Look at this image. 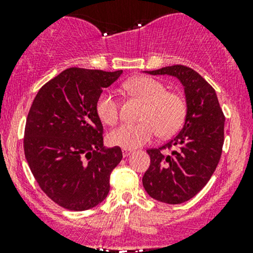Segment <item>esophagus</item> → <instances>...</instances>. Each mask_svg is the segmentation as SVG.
<instances>
[{
  "label": "esophagus",
  "mask_w": 253,
  "mask_h": 253,
  "mask_svg": "<svg viewBox=\"0 0 253 253\" xmlns=\"http://www.w3.org/2000/svg\"><path fill=\"white\" fill-rule=\"evenodd\" d=\"M132 153H133V150H131V149H122V155H124V158H127V157H129V155L132 154Z\"/></svg>",
  "instance_id": "obj_1"
}]
</instances>
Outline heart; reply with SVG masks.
<instances>
[{
  "instance_id": "obj_1",
  "label": "heart",
  "mask_w": 253,
  "mask_h": 253,
  "mask_svg": "<svg viewBox=\"0 0 253 253\" xmlns=\"http://www.w3.org/2000/svg\"><path fill=\"white\" fill-rule=\"evenodd\" d=\"M126 89L138 96L147 108L142 115L143 122L122 124L109 134L110 143L125 149H136L147 144L157 136L175 133L182 125L186 115L185 101L157 79L138 77L126 83ZM96 115L105 125H114L119 120V101L111 91H104L96 100Z\"/></svg>"
}]
</instances>
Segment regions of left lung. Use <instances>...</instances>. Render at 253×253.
Here are the masks:
<instances>
[{"label":"left lung","instance_id":"1","mask_svg":"<svg viewBox=\"0 0 253 253\" xmlns=\"http://www.w3.org/2000/svg\"><path fill=\"white\" fill-rule=\"evenodd\" d=\"M144 73L172 76L183 86L186 116L182 129L162 148L147 150L150 165L142 178L150 197L178 205L197 195L215 171L223 149L225 117L215 90L192 68L176 65ZM165 147L172 149L170 155L162 154Z\"/></svg>","mask_w":253,"mask_h":253}]
</instances>
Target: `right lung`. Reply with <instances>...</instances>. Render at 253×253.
<instances>
[{"label": "right lung", "instance_id": "obj_1", "mask_svg": "<svg viewBox=\"0 0 253 253\" xmlns=\"http://www.w3.org/2000/svg\"><path fill=\"white\" fill-rule=\"evenodd\" d=\"M122 71L68 68L40 88L27 117L24 153L40 188L68 211H86L110 191V174L122 159L105 148L96 100Z\"/></svg>", "mask_w": 253, "mask_h": 253}]
</instances>
